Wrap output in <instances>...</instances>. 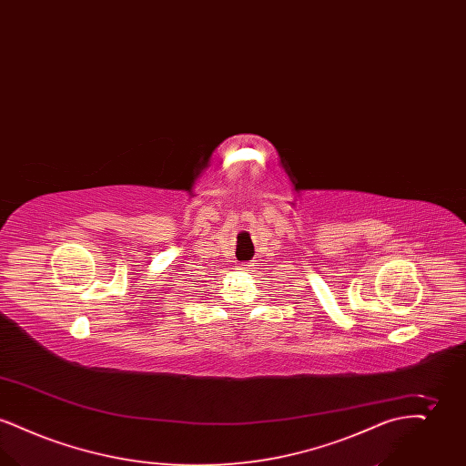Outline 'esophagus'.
Returning <instances> with one entry per match:
<instances>
[{"mask_svg":"<svg viewBox=\"0 0 466 466\" xmlns=\"http://www.w3.org/2000/svg\"><path fill=\"white\" fill-rule=\"evenodd\" d=\"M251 268V264L249 262H244V264H241V270H249Z\"/></svg>","mask_w":466,"mask_h":466,"instance_id":"esophagus-1","label":"esophagus"}]
</instances>
